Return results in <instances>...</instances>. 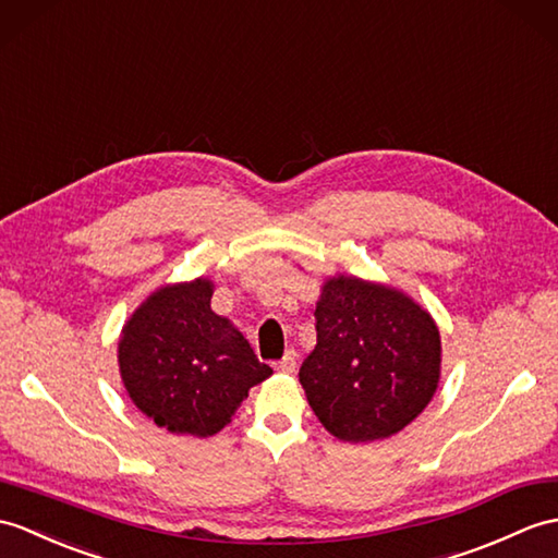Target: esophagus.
<instances>
[{
  "instance_id": "obj_1",
  "label": "esophagus",
  "mask_w": 558,
  "mask_h": 558,
  "mask_svg": "<svg viewBox=\"0 0 558 558\" xmlns=\"http://www.w3.org/2000/svg\"><path fill=\"white\" fill-rule=\"evenodd\" d=\"M276 368L280 373H294V368H296V352H294V349H288V352H284V356L278 361Z\"/></svg>"
}]
</instances>
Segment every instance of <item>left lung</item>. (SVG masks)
<instances>
[{"label": "left lung", "instance_id": "8db88e82", "mask_svg": "<svg viewBox=\"0 0 558 558\" xmlns=\"http://www.w3.org/2000/svg\"><path fill=\"white\" fill-rule=\"evenodd\" d=\"M439 375L442 340L427 308L383 282L323 280L316 349L300 383L332 437L361 445L404 430L430 404Z\"/></svg>", "mask_w": 558, "mask_h": 558}]
</instances>
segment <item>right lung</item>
Returning <instances> with one entry per match:
<instances>
[{
    "label": "right lung",
    "mask_w": 558,
    "mask_h": 558,
    "mask_svg": "<svg viewBox=\"0 0 558 558\" xmlns=\"http://www.w3.org/2000/svg\"><path fill=\"white\" fill-rule=\"evenodd\" d=\"M214 282L199 276L154 290L119 338L128 397L173 435L211 437L254 385L274 375L232 320L211 308Z\"/></svg>",
    "instance_id": "1"
}]
</instances>
